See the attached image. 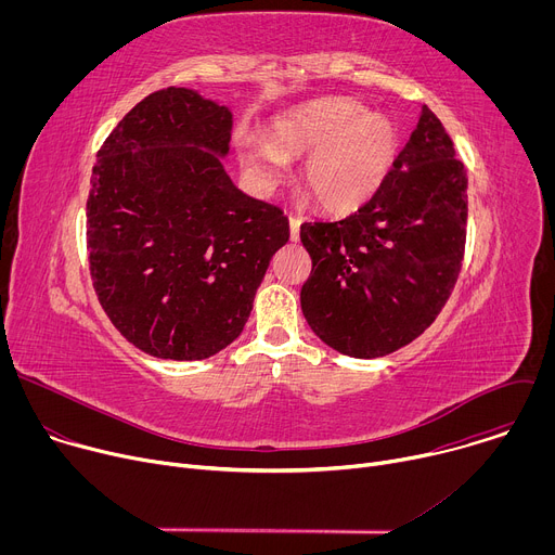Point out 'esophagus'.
<instances>
[{
  "mask_svg": "<svg viewBox=\"0 0 555 555\" xmlns=\"http://www.w3.org/2000/svg\"><path fill=\"white\" fill-rule=\"evenodd\" d=\"M289 240L298 242L300 240V219L289 215Z\"/></svg>",
  "mask_w": 555,
  "mask_h": 555,
  "instance_id": "1",
  "label": "esophagus"
}]
</instances>
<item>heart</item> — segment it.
Wrapping results in <instances>:
<instances>
[{"instance_id":"b5f03b06","label":"heart","mask_w":555,"mask_h":555,"mask_svg":"<svg viewBox=\"0 0 555 555\" xmlns=\"http://www.w3.org/2000/svg\"><path fill=\"white\" fill-rule=\"evenodd\" d=\"M400 131L356 99L307 101L272 118L268 138L240 144L244 167L263 184H276L287 157L305 155L300 180L325 210L347 215L364 206L388 178Z\"/></svg>"}]
</instances>
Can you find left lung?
Instances as JSON below:
<instances>
[{
    "label": "left lung",
    "mask_w": 555,
    "mask_h": 555,
    "mask_svg": "<svg viewBox=\"0 0 555 555\" xmlns=\"http://www.w3.org/2000/svg\"><path fill=\"white\" fill-rule=\"evenodd\" d=\"M467 176L424 105L379 191L340 221L300 225L311 274L300 307L338 353L382 358L422 336L461 272Z\"/></svg>",
    "instance_id": "1"
}]
</instances>
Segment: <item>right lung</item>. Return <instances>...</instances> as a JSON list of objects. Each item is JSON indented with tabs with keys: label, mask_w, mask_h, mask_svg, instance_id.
Segmentation results:
<instances>
[{
	"label": "right lung",
	"mask_w": 555,
	"mask_h": 555,
	"mask_svg": "<svg viewBox=\"0 0 555 555\" xmlns=\"http://www.w3.org/2000/svg\"><path fill=\"white\" fill-rule=\"evenodd\" d=\"M230 131V107L167 88L140 101L99 151L92 281L114 327L149 356L204 360L240 338L289 240L283 210L225 173Z\"/></svg>",
	"instance_id": "1"
}]
</instances>
